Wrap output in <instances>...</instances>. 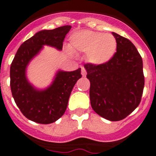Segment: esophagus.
<instances>
[{"instance_id": "1", "label": "esophagus", "mask_w": 156, "mask_h": 156, "mask_svg": "<svg viewBox=\"0 0 156 156\" xmlns=\"http://www.w3.org/2000/svg\"><path fill=\"white\" fill-rule=\"evenodd\" d=\"M81 73H82V75L83 76H85L87 75V71H86V69L83 68V67H82V68H81Z\"/></svg>"}]
</instances>
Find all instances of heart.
Returning <instances> with one entry per match:
<instances>
[{
	"instance_id": "obj_1",
	"label": "heart",
	"mask_w": 156,
	"mask_h": 156,
	"mask_svg": "<svg viewBox=\"0 0 156 156\" xmlns=\"http://www.w3.org/2000/svg\"><path fill=\"white\" fill-rule=\"evenodd\" d=\"M69 47L75 53H87V58L92 64L102 65L113 57L117 42L111 34L83 30L71 36Z\"/></svg>"
}]
</instances>
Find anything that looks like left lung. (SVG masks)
<instances>
[{
  "label": "left lung",
  "instance_id": "1",
  "mask_svg": "<svg viewBox=\"0 0 156 156\" xmlns=\"http://www.w3.org/2000/svg\"><path fill=\"white\" fill-rule=\"evenodd\" d=\"M116 52L102 65L87 63L90 80V105L94 111L110 121H119L139 105L144 86L143 62L129 40L112 33Z\"/></svg>",
  "mask_w": 156,
  "mask_h": 156
}]
</instances>
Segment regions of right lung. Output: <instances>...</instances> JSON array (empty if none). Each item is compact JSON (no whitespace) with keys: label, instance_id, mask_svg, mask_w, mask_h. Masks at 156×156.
<instances>
[{"label":"right lung","instance_id":"1","mask_svg":"<svg viewBox=\"0 0 156 156\" xmlns=\"http://www.w3.org/2000/svg\"><path fill=\"white\" fill-rule=\"evenodd\" d=\"M71 27L64 26L41 30L23 42L18 49L10 67V86L16 105L30 120L41 124L55 122L66 112L74 85L82 77L81 69L72 72L58 71L50 87L37 90L27 80L26 69L44 45L62 49L63 41Z\"/></svg>","mask_w":156,"mask_h":156}]
</instances>
